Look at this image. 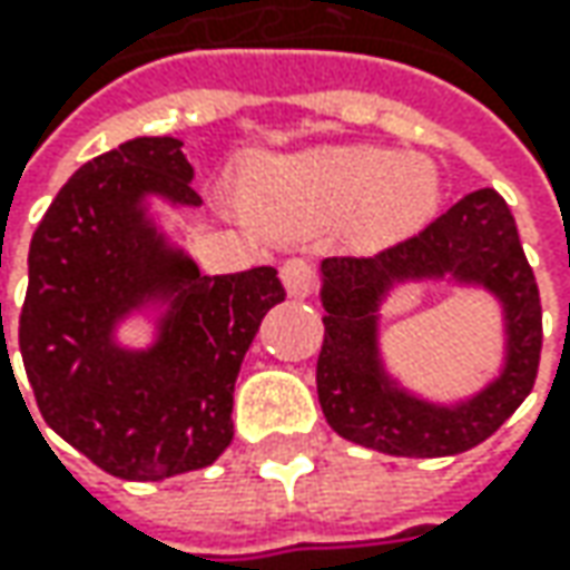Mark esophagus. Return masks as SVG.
Returning a JSON list of instances; mask_svg holds the SVG:
<instances>
[{"mask_svg": "<svg viewBox=\"0 0 570 570\" xmlns=\"http://www.w3.org/2000/svg\"><path fill=\"white\" fill-rule=\"evenodd\" d=\"M278 275H282V282H285V288H288V295L292 297L311 295V292H314V282H317V273H314L311 259H304V256L285 259Z\"/></svg>", "mask_w": 570, "mask_h": 570, "instance_id": "obj_1", "label": "esophagus"}]
</instances>
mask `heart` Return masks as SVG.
I'll return each mask as SVG.
<instances>
[{
	"mask_svg": "<svg viewBox=\"0 0 570 570\" xmlns=\"http://www.w3.org/2000/svg\"><path fill=\"white\" fill-rule=\"evenodd\" d=\"M438 199V177L419 158L371 145L314 148L266 158L244 184V203L266 225L326 222L358 208L367 234H396L422 222Z\"/></svg>",
	"mask_w": 570,
	"mask_h": 570,
	"instance_id": "heart-1",
	"label": "heart"
}]
</instances>
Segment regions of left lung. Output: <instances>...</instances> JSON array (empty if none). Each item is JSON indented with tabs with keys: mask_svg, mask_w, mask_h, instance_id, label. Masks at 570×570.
Returning a JSON list of instances; mask_svg holds the SVG:
<instances>
[{
	"mask_svg": "<svg viewBox=\"0 0 570 570\" xmlns=\"http://www.w3.org/2000/svg\"><path fill=\"white\" fill-rule=\"evenodd\" d=\"M456 274L502 297L509 317L505 374L453 410L396 391L376 362V301L400 277ZM323 345L317 393L330 428L390 456H453L482 444L533 390L542 352V304L508 203L492 187L466 193L412 237L374 256L323 259Z\"/></svg>",
	"mask_w": 570,
	"mask_h": 570,
	"instance_id": "1",
	"label": "left lung"
}]
</instances>
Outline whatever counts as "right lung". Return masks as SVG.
<instances>
[{
    "instance_id": "right-lung-1",
    "label": "right lung",
    "mask_w": 570,
    "mask_h": 570,
    "mask_svg": "<svg viewBox=\"0 0 570 570\" xmlns=\"http://www.w3.org/2000/svg\"><path fill=\"white\" fill-rule=\"evenodd\" d=\"M180 145L142 136L78 167L28 253L18 345L37 409L120 479H167L222 456L240 362L266 311L285 301L273 266L199 275L145 222V193L203 203ZM151 294L171 297L163 340L151 353H122L112 323Z\"/></svg>"
}]
</instances>
